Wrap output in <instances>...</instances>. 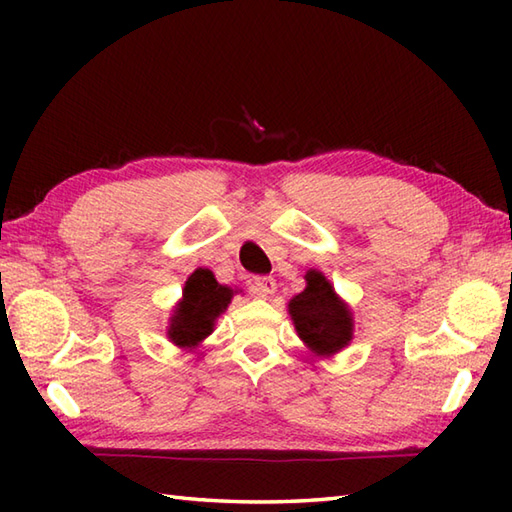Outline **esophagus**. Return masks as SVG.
Listing matches in <instances>:
<instances>
[{
    "mask_svg": "<svg viewBox=\"0 0 512 512\" xmlns=\"http://www.w3.org/2000/svg\"><path fill=\"white\" fill-rule=\"evenodd\" d=\"M250 290H253L255 297L268 299L270 295H275L277 281L273 277H253V286H250Z\"/></svg>",
    "mask_w": 512,
    "mask_h": 512,
    "instance_id": "esophagus-1",
    "label": "esophagus"
}]
</instances>
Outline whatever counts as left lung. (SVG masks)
Masks as SVG:
<instances>
[{
  "label": "left lung",
  "instance_id": "left-lung-1",
  "mask_svg": "<svg viewBox=\"0 0 512 512\" xmlns=\"http://www.w3.org/2000/svg\"><path fill=\"white\" fill-rule=\"evenodd\" d=\"M306 284V290L288 303L299 339L317 356L341 352L354 334L350 308L339 299L330 281L319 270H308Z\"/></svg>",
  "mask_w": 512,
  "mask_h": 512
}]
</instances>
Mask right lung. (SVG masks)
Listing matches in <instances>:
<instances>
[{"mask_svg": "<svg viewBox=\"0 0 512 512\" xmlns=\"http://www.w3.org/2000/svg\"><path fill=\"white\" fill-rule=\"evenodd\" d=\"M233 290L217 284L209 268H198L184 281L182 299L169 321L167 336L178 347H195L215 328V321L228 308Z\"/></svg>", "mask_w": 512, "mask_h": 512, "instance_id": "obj_1", "label": "right lung"}]
</instances>
